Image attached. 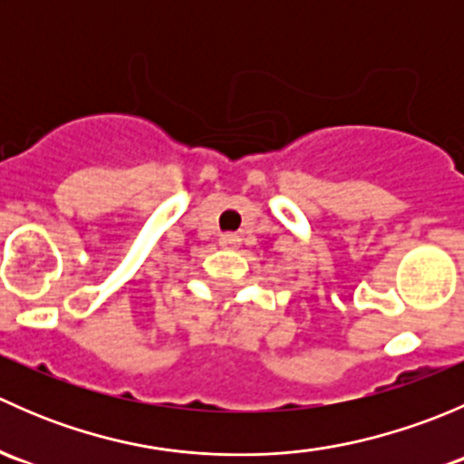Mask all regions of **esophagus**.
Listing matches in <instances>:
<instances>
[{"label": "esophagus", "instance_id": "obj_1", "mask_svg": "<svg viewBox=\"0 0 464 464\" xmlns=\"http://www.w3.org/2000/svg\"><path fill=\"white\" fill-rule=\"evenodd\" d=\"M219 245L222 246H237L240 245V236H236V233H224V236H219Z\"/></svg>", "mask_w": 464, "mask_h": 464}]
</instances>
